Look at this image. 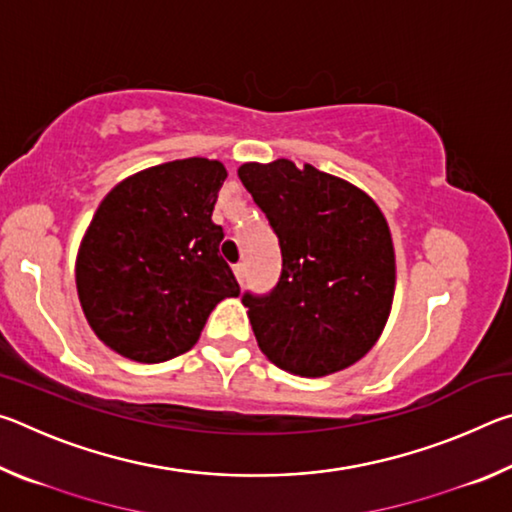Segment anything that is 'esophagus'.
<instances>
[{"instance_id": "esophagus-1", "label": "esophagus", "mask_w": 512, "mask_h": 512, "mask_svg": "<svg viewBox=\"0 0 512 512\" xmlns=\"http://www.w3.org/2000/svg\"><path fill=\"white\" fill-rule=\"evenodd\" d=\"M232 271H235L237 282H244V277H246V266L244 264H235V266H232Z\"/></svg>"}]
</instances>
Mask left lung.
<instances>
[{"instance_id":"8db88e82","label":"left lung","mask_w":512,"mask_h":512,"mask_svg":"<svg viewBox=\"0 0 512 512\" xmlns=\"http://www.w3.org/2000/svg\"><path fill=\"white\" fill-rule=\"evenodd\" d=\"M239 178L280 239L282 275L244 305L264 357L300 377L350 368L391 316L395 248L384 212L332 173L287 158L246 162Z\"/></svg>"}]
</instances>
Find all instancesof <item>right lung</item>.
<instances>
[{
    "label": "right lung",
    "instance_id": "obj_1",
    "mask_svg": "<svg viewBox=\"0 0 512 512\" xmlns=\"http://www.w3.org/2000/svg\"><path fill=\"white\" fill-rule=\"evenodd\" d=\"M228 178L219 160L137 171L99 203L76 255V291L112 352L160 363L194 348L212 309L239 296L212 221Z\"/></svg>",
    "mask_w": 512,
    "mask_h": 512
}]
</instances>
